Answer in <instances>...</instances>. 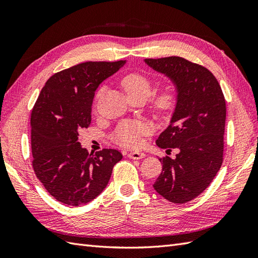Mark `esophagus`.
<instances>
[{
  "mask_svg": "<svg viewBox=\"0 0 258 258\" xmlns=\"http://www.w3.org/2000/svg\"><path fill=\"white\" fill-rule=\"evenodd\" d=\"M145 156H146V155H145L144 153H142V152H131V153L128 154V157H129V158H131V159H137V160L144 158Z\"/></svg>",
  "mask_w": 258,
  "mask_h": 258,
  "instance_id": "1",
  "label": "esophagus"
}]
</instances>
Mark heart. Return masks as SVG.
I'll return each instance as SVG.
<instances>
[{"label":"heart","instance_id":"b5f03b06","mask_svg":"<svg viewBox=\"0 0 258 258\" xmlns=\"http://www.w3.org/2000/svg\"><path fill=\"white\" fill-rule=\"evenodd\" d=\"M120 84L126 92L127 98H143L146 100L152 93V82L142 74L130 73L124 75ZM176 100L175 91L171 87H167L152 100L153 111L159 116L168 115L175 107ZM150 131L151 128L147 123L124 121L116 128L114 139L117 143L122 146L136 148L141 144V137L150 134Z\"/></svg>","mask_w":258,"mask_h":258}]
</instances>
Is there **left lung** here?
Listing matches in <instances>:
<instances>
[{"instance_id":"obj_1","label":"left lung","mask_w":258,"mask_h":258,"mask_svg":"<svg viewBox=\"0 0 258 258\" xmlns=\"http://www.w3.org/2000/svg\"><path fill=\"white\" fill-rule=\"evenodd\" d=\"M144 62L172 82L177 99L169 127L156 144L179 152L174 159L159 158L162 171L153 187L165 199L185 204L207 188L222 166L225 98L205 67L175 56Z\"/></svg>"}]
</instances>
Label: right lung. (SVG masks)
Returning a JSON list of instances; mask_svg holds the SVG:
<instances>
[{
    "label": "right lung",
    "instance_id": "1",
    "mask_svg": "<svg viewBox=\"0 0 258 258\" xmlns=\"http://www.w3.org/2000/svg\"><path fill=\"white\" fill-rule=\"evenodd\" d=\"M126 60L88 61L53 74L31 114L33 169L45 189L61 204L77 207L98 197L122 155L112 148L88 153L79 134L91 122L97 88Z\"/></svg>",
    "mask_w": 258,
    "mask_h": 258
}]
</instances>
